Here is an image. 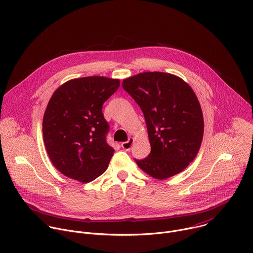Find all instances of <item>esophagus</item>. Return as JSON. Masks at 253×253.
<instances>
[{
    "label": "esophagus",
    "mask_w": 253,
    "mask_h": 253,
    "mask_svg": "<svg viewBox=\"0 0 253 253\" xmlns=\"http://www.w3.org/2000/svg\"><path fill=\"white\" fill-rule=\"evenodd\" d=\"M133 142H134V139H133V138H129L128 141L123 142V143L121 144V146H122V148H123L124 150L128 151V150L131 149V147H132V145H133Z\"/></svg>",
    "instance_id": "1"
}]
</instances>
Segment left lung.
Returning <instances> with one entry per match:
<instances>
[{"mask_svg": "<svg viewBox=\"0 0 253 253\" xmlns=\"http://www.w3.org/2000/svg\"><path fill=\"white\" fill-rule=\"evenodd\" d=\"M123 89L145 118L150 154L137 165L156 179L183 171L196 157L204 122L199 101L181 78L162 72H144L123 80Z\"/></svg>", "mask_w": 253, "mask_h": 253, "instance_id": "obj_1", "label": "left lung"}]
</instances>
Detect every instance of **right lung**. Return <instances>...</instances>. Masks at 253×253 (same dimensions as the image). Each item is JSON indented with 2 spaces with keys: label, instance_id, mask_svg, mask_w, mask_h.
<instances>
[{
  "label": "right lung",
  "instance_id": "obj_1",
  "mask_svg": "<svg viewBox=\"0 0 253 253\" xmlns=\"http://www.w3.org/2000/svg\"><path fill=\"white\" fill-rule=\"evenodd\" d=\"M119 86L118 79L83 77L64 83L52 95L43 137L50 160L65 176L87 183L106 171L114 149L106 141L109 124L102 106Z\"/></svg>",
  "mask_w": 253,
  "mask_h": 253
}]
</instances>
